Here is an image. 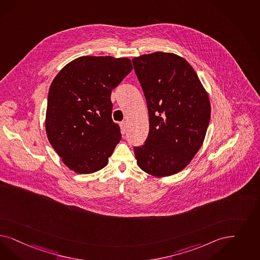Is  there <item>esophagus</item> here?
<instances>
[{"label": "esophagus", "instance_id": "esophagus-1", "mask_svg": "<svg viewBox=\"0 0 260 260\" xmlns=\"http://www.w3.org/2000/svg\"><path fill=\"white\" fill-rule=\"evenodd\" d=\"M120 126H121V132H122V134L125 135V133H126V124H125V122H122V123L120 124Z\"/></svg>", "mask_w": 260, "mask_h": 260}]
</instances>
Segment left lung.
I'll return each instance as SVG.
<instances>
[{"mask_svg": "<svg viewBox=\"0 0 260 260\" xmlns=\"http://www.w3.org/2000/svg\"><path fill=\"white\" fill-rule=\"evenodd\" d=\"M149 111V135L135 147L138 166L154 177L184 169L204 142L210 120L208 95L184 58L155 52L133 59Z\"/></svg>", "mask_w": 260, "mask_h": 260, "instance_id": "8db88e82", "label": "left lung"}]
</instances>
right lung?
I'll return each instance as SVG.
<instances>
[{
  "mask_svg": "<svg viewBox=\"0 0 260 260\" xmlns=\"http://www.w3.org/2000/svg\"><path fill=\"white\" fill-rule=\"evenodd\" d=\"M133 70L128 58L81 56L65 65L51 84L46 133L68 168L91 174L107 166L121 139L111 118V91Z\"/></svg>",
  "mask_w": 260,
  "mask_h": 260,
  "instance_id": "1",
  "label": "right lung"
}]
</instances>
